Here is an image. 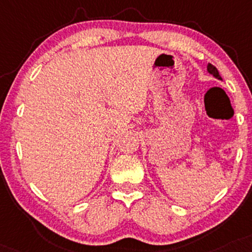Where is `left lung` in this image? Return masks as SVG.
Listing matches in <instances>:
<instances>
[{"mask_svg": "<svg viewBox=\"0 0 252 252\" xmlns=\"http://www.w3.org/2000/svg\"><path fill=\"white\" fill-rule=\"evenodd\" d=\"M208 71H209V74L213 75L214 77L218 78V80H222V77L220 76V72H218L217 68H216V66H214L213 64H211V63H209V64H208Z\"/></svg>", "mask_w": 252, "mask_h": 252, "instance_id": "obj_1", "label": "left lung"}]
</instances>
